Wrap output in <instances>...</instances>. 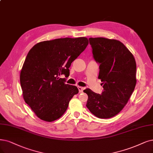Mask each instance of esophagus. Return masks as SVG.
Returning <instances> with one entry per match:
<instances>
[{
  "label": "esophagus",
  "instance_id": "obj_1",
  "mask_svg": "<svg viewBox=\"0 0 153 153\" xmlns=\"http://www.w3.org/2000/svg\"><path fill=\"white\" fill-rule=\"evenodd\" d=\"M78 89H79V93H82L83 90H84V88L82 87H80V86H78Z\"/></svg>",
  "mask_w": 153,
  "mask_h": 153
}]
</instances>
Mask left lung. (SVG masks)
Instances as JSON below:
<instances>
[{
	"label": "left lung",
	"instance_id": "8db88e82",
	"mask_svg": "<svg viewBox=\"0 0 153 153\" xmlns=\"http://www.w3.org/2000/svg\"><path fill=\"white\" fill-rule=\"evenodd\" d=\"M93 56L100 64L98 79L103 91L97 94L87 88L86 106L94 116L109 118L117 115L127 104L136 84V62L133 55L120 41L89 38Z\"/></svg>",
	"mask_w": 153,
	"mask_h": 153
}]
</instances>
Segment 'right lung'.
I'll list each match as a JSON object with an SVG mask.
<instances>
[{
	"label": "right lung",
	"mask_w": 153,
	"mask_h": 153,
	"mask_svg": "<svg viewBox=\"0 0 153 153\" xmlns=\"http://www.w3.org/2000/svg\"><path fill=\"white\" fill-rule=\"evenodd\" d=\"M88 45L85 37L58 38L36 44L29 51L20 74L25 102L40 119L52 122L66 111L75 86L66 84L71 63Z\"/></svg>",
	"instance_id": "add662e5"
}]
</instances>
